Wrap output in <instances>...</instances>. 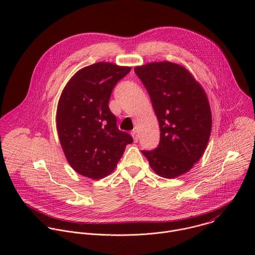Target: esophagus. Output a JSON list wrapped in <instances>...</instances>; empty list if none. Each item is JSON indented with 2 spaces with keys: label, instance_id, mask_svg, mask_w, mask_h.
<instances>
[{
  "label": "esophagus",
  "instance_id": "34e87169",
  "mask_svg": "<svg viewBox=\"0 0 255 255\" xmlns=\"http://www.w3.org/2000/svg\"><path fill=\"white\" fill-rule=\"evenodd\" d=\"M131 135H132L134 141L137 142V141H138V133H137V131H136V130H133V131L131 132Z\"/></svg>",
  "mask_w": 255,
  "mask_h": 255
}]
</instances>
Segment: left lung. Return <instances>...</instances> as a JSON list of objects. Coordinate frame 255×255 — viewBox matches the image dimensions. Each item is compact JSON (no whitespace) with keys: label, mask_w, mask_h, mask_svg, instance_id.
<instances>
[{"label":"left lung","mask_w":255,"mask_h":255,"mask_svg":"<svg viewBox=\"0 0 255 255\" xmlns=\"http://www.w3.org/2000/svg\"><path fill=\"white\" fill-rule=\"evenodd\" d=\"M134 71L148 92L160 128L158 146L141 152L162 177L188 172L203 155L212 129L204 89L186 67L173 62H150Z\"/></svg>","instance_id":"1"}]
</instances>
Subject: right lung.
<instances>
[{"label":"right lung","instance_id":"1","mask_svg":"<svg viewBox=\"0 0 255 255\" xmlns=\"http://www.w3.org/2000/svg\"><path fill=\"white\" fill-rule=\"evenodd\" d=\"M131 67L97 62L76 72L57 105L56 128L65 158L78 173L100 179L114 171L132 137L109 109L116 84Z\"/></svg>","mask_w":255,"mask_h":255}]
</instances>
